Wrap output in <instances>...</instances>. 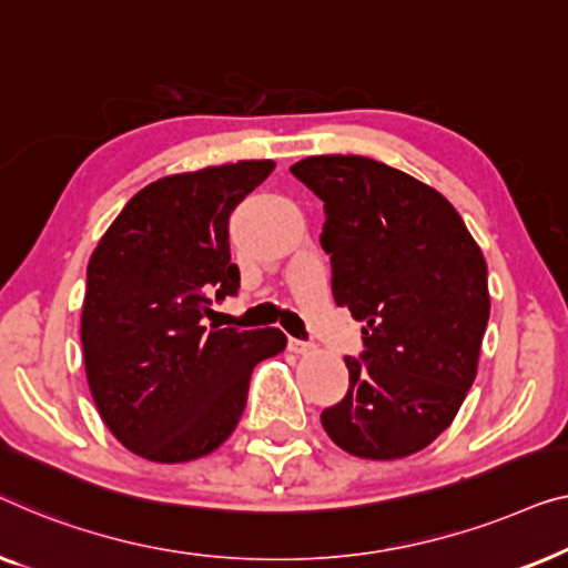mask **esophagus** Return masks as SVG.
I'll return each mask as SVG.
<instances>
[{"label": "esophagus", "instance_id": "esophagus-1", "mask_svg": "<svg viewBox=\"0 0 568 568\" xmlns=\"http://www.w3.org/2000/svg\"><path fill=\"white\" fill-rule=\"evenodd\" d=\"M287 347H291V353H295V355H308L311 349H314L311 342H303V339H291L287 342Z\"/></svg>", "mask_w": 568, "mask_h": 568}]
</instances>
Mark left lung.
Instances as JSON below:
<instances>
[{"mask_svg": "<svg viewBox=\"0 0 568 568\" xmlns=\"http://www.w3.org/2000/svg\"><path fill=\"white\" fill-rule=\"evenodd\" d=\"M324 201L332 295L363 322L347 396L322 412L334 445L396 460L443 435L478 371L489 322L481 246L435 187L367 156L291 166Z\"/></svg>", "mask_w": 568, "mask_h": 568, "instance_id": "obj_1", "label": "left lung"}]
</instances>
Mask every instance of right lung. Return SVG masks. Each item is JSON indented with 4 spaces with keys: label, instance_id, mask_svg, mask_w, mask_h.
Returning a JSON list of instances; mask_svg holds the SVG:
<instances>
[{
    "label": "right lung",
    "instance_id": "right-lung-1",
    "mask_svg": "<svg viewBox=\"0 0 568 568\" xmlns=\"http://www.w3.org/2000/svg\"><path fill=\"white\" fill-rule=\"evenodd\" d=\"M273 159L170 174L135 193L94 246L82 306L84 371L118 443L154 463H187L229 440L250 375L285 334L205 329L211 298L239 291L229 215Z\"/></svg>",
    "mask_w": 568,
    "mask_h": 568
}]
</instances>
